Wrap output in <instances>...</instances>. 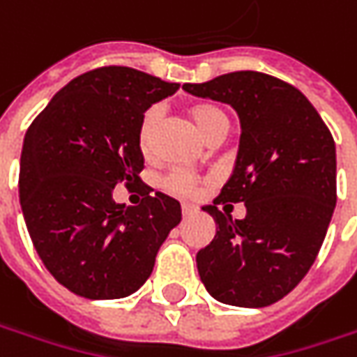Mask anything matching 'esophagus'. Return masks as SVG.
<instances>
[{
	"mask_svg": "<svg viewBox=\"0 0 357 357\" xmlns=\"http://www.w3.org/2000/svg\"><path fill=\"white\" fill-rule=\"evenodd\" d=\"M181 211H183V216H192V214L197 213V206L195 204H188V202H183Z\"/></svg>",
	"mask_w": 357,
	"mask_h": 357,
	"instance_id": "obj_1",
	"label": "esophagus"
}]
</instances>
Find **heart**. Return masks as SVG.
<instances>
[{
	"label": "heart",
	"instance_id": "1",
	"mask_svg": "<svg viewBox=\"0 0 357 357\" xmlns=\"http://www.w3.org/2000/svg\"><path fill=\"white\" fill-rule=\"evenodd\" d=\"M190 117L195 119L199 129L208 139H213L216 135L228 130L227 111L213 103L190 105ZM160 119H162V107L160 105H153V107H149L144 111L141 125H139V146H141L143 155H151L153 153L155 135H157ZM162 186L169 192H172V195H195L197 188H199V178L186 171H172L171 174L165 176Z\"/></svg>",
	"mask_w": 357,
	"mask_h": 357
}]
</instances>
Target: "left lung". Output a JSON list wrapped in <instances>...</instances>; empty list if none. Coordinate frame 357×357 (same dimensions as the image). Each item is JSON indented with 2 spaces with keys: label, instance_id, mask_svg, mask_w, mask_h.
Here are the masks:
<instances>
[{
  "label": "left lung",
  "instance_id": "left-lung-1",
  "mask_svg": "<svg viewBox=\"0 0 357 357\" xmlns=\"http://www.w3.org/2000/svg\"><path fill=\"white\" fill-rule=\"evenodd\" d=\"M183 89L232 105L242 125L236 169L213 206L214 240L197 254L208 294L264 308L292 292L320 252L336 206V144L314 105L294 85L234 71ZM244 202L247 216L218 211Z\"/></svg>",
  "mask_w": 357,
  "mask_h": 357
}]
</instances>
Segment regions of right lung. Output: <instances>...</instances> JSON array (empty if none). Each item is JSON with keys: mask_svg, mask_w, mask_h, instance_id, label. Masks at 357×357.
<instances>
[{"mask_svg": "<svg viewBox=\"0 0 357 357\" xmlns=\"http://www.w3.org/2000/svg\"><path fill=\"white\" fill-rule=\"evenodd\" d=\"M178 83L109 65L67 83L33 119L21 151L20 200L35 250L73 294L115 300L151 276L181 204L139 178V125ZM119 182L141 184L137 207L117 205Z\"/></svg>", "mask_w": 357, "mask_h": 357, "instance_id": "obj_1", "label": "right lung"}]
</instances>
